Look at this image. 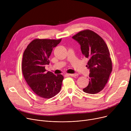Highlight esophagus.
Masks as SVG:
<instances>
[{"mask_svg": "<svg viewBox=\"0 0 131 131\" xmlns=\"http://www.w3.org/2000/svg\"><path fill=\"white\" fill-rule=\"evenodd\" d=\"M68 75H70V76L72 77H76L78 75V74H68Z\"/></svg>", "mask_w": 131, "mask_h": 131, "instance_id": "obj_1", "label": "esophagus"}]
</instances>
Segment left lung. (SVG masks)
<instances>
[{"mask_svg":"<svg viewBox=\"0 0 131 131\" xmlns=\"http://www.w3.org/2000/svg\"><path fill=\"white\" fill-rule=\"evenodd\" d=\"M72 38L81 46L82 54L89 58L86 67L90 70L89 83L84 92L95 94L105 86L112 71V61L108 47L98 34L85 30L79 32Z\"/></svg>","mask_w":131,"mask_h":131,"instance_id":"1","label":"left lung"}]
</instances>
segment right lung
<instances>
[{"mask_svg": "<svg viewBox=\"0 0 131 131\" xmlns=\"http://www.w3.org/2000/svg\"><path fill=\"white\" fill-rule=\"evenodd\" d=\"M61 40L36 39L27 46L22 59V70L24 78L32 89L39 97L49 99L58 93L64 77L51 72H46L45 66L49 65V58L52 49Z\"/></svg>", "mask_w": 131, "mask_h": 131, "instance_id": "add662e5", "label": "right lung"}]
</instances>
